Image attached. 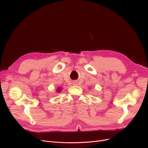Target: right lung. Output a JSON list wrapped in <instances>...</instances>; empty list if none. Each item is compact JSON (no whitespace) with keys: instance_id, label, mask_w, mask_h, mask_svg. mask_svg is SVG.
I'll return each mask as SVG.
<instances>
[{"instance_id":"1","label":"right lung","mask_w":148,"mask_h":148,"mask_svg":"<svg viewBox=\"0 0 148 148\" xmlns=\"http://www.w3.org/2000/svg\"><path fill=\"white\" fill-rule=\"evenodd\" d=\"M62 90V88H60V87H59V88H57V89H56V92H58V93H59L60 91Z\"/></svg>"}]
</instances>
